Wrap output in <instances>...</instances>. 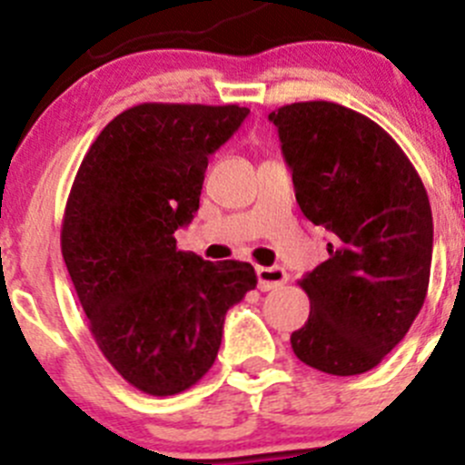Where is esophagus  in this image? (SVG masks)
Masks as SVG:
<instances>
[{"label": "esophagus", "instance_id": "obj_1", "mask_svg": "<svg viewBox=\"0 0 465 465\" xmlns=\"http://www.w3.org/2000/svg\"><path fill=\"white\" fill-rule=\"evenodd\" d=\"M256 276H259V288L261 290H274L281 288V285L288 281V272L283 267L274 265V267H256Z\"/></svg>", "mask_w": 465, "mask_h": 465}]
</instances>
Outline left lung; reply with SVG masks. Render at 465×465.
Segmentation results:
<instances>
[{
  "mask_svg": "<svg viewBox=\"0 0 465 465\" xmlns=\"http://www.w3.org/2000/svg\"><path fill=\"white\" fill-rule=\"evenodd\" d=\"M303 215L331 233L328 261L299 285L311 315L290 344L308 367L358 376L382 362L420 312L432 265L428 191L402 148L331 101L270 114Z\"/></svg>",
  "mask_w": 465,
  "mask_h": 465,
  "instance_id": "8db88e82",
  "label": "left lung"
}]
</instances>
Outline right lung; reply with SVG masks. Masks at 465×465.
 <instances>
[{
    "label": "right lung",
    "mask_w": 465,
    "mask_h": 465,
    "mask_svg": "<svg viewBox=\"0 0 465 465\" xmlns=\"http://www.w3.org/2000/svg\"><path fill=\"white\" fill-rule=\"evenodd\" d=\"M250 114L238 105L142 103L83 157L63 218V259L87 326L119 376L175 396L213 367L224 315L256 288L250 262L203 261L175 232L200 209L204 171Z\"/></svg>",
    "instance_id": "obj_1"
}]
</instances>
